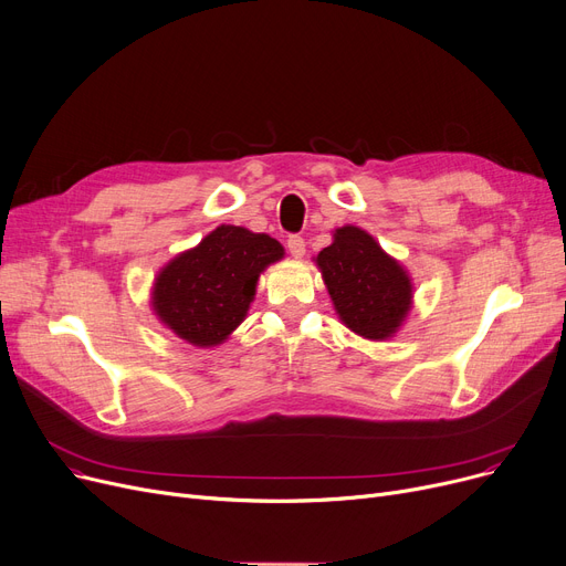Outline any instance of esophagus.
<instances>
[{
	"instance_id": "obj_1",
	"label": "esophagus",
	"mask_w": 566,
	"mask_h": 566,
	"mask_svg": "<svg viewBox=\"0 0 566 566\" xmlns=\"http://www.w3.org/2000/svg\"><path fill=\"white\" fill-rule=\"evenodd\" d=\"M286 250L291 252V256L303 259V256H305V240H303L301 235H291V238L286 240Z\"/></svg>"
}]
</instances>
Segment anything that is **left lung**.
<instances>
[{"mask_svg": "<svg viewBox=\"0 0 566 566\" xmlns=\"http://www.w3.org/2000/svg\"><path fill=\"white\" fill-rule=\"evenodd\" d=\"M339 322L365 339L396 335L413 305V284L405 265L358 227H339L333 242L316 254Z\"/></svg>", "mask_w": 566, "mask_h": 566, "instance_id": "obj_1", "label": "left lung"}]
</instances>
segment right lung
Wrapping results in <instances>:
<instances>
[{
	"label": "right lung",
	"mask_w": 566,
	"mask_h": 566,
	"mask_svg": "<svg viewBox=\"0 0 566 566\" xmlns=\"http://www.w3.org/2000/svg\"><path fill=\"white\" fill-rule=\"evenodd\" d=\"M280 259L284 248L268 233L217 227L159 270L150 293L153 312L193 347H217L244 322L261 273Z\"/></svg>",
	"instance_id": "right-lung-1"
}]
</instances>
